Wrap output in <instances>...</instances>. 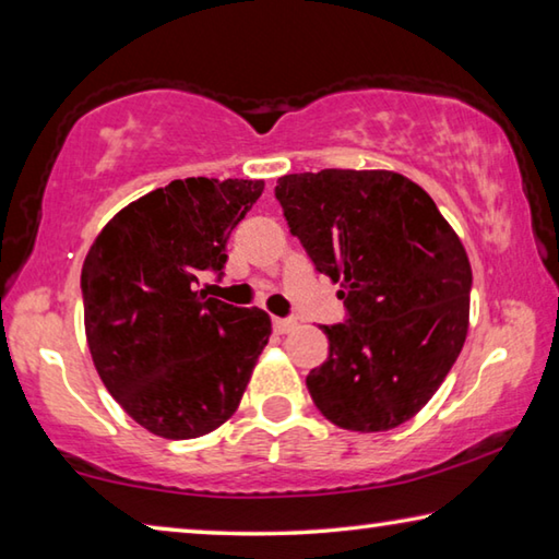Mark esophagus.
Here are the masks:
<instances>
[{
  "instance_id": "1",
  "label": "esophagus",
  "mask_w": 559,
  "mask_h": 559,
  "mask_svg": "<svg viewBox=\"0 0 559 559\" xmlns=\"http://www.w3.org/2000/svg\"><path fill=\"white\" fill-rule=\"evenodd\" d=\"M296 320L293 318H273V330H276L278 335H286L290 330H296Z\"/></svg>"
}]
</instances>
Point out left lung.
<instances>
[{
	"label": "left lung",
	"mask_w": 559,
	"mask_h": 559,
	"mask_svg": "<svg viewBox=\"0 0 559 559\" xmlns=\"http://www.w3.org/2000/svg\"><path fill=\"white\" fill-rule=\"evenodd\" d=\"M288 229L340 283L347 320L306 377L340 429L390 431L427 404L468 333L471 263L419 185L390 169H320L276 185Z\"/></svg>",
	"instance_id": "8db88e82"
}]
</instances>
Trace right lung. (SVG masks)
<instances>
[{
	"instance_id": "right-lung-1",
	"label": "right lung",
	"mask_w": 559,
	"mask_h": 559,
	"mask_svg": "<svg viewBox=\"0 0 559 559\" xmlns=\"http://www.w3.org/2000/svg\"><path fill=\"white\" fill-rule=\"evenodd\" d=\"M261 192V179H175L112 216L83 261L93 365L155 437L222 427L269 343V313L197 290L204 273L222 278L226 241Z\"/></svg>"
}]
</instances>
